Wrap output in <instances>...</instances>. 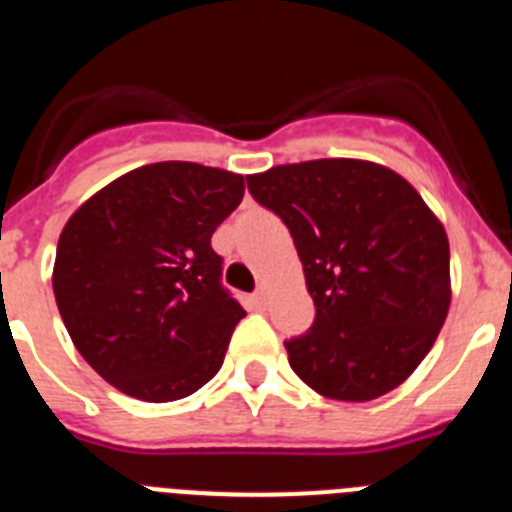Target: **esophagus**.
<instances>
[{"instance_id":"esophagus-1","label":"esophagus","mask_w":512,"mask_h":512,"mask_svg":"<svg viewBox=\"0 0 512 512\" xmlns=\"http://www.w3.org/2000/svg\"><path fill=\"white\" fill-rule=\"evenodd\" d=\"M251 303H253V308H264V305H266V292L264 290L253 292Z\"/></svg>"}]
</instances>
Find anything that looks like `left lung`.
<instances>
[{
    "instance_id": "1",
    "label": "left lung",
    "mask_w": 512,
    "mask_h": 512,
    "mask_svg": "<svg viewBox=\"0 0 512 512\" xmlns=\"http://www.w3.org/2000/svg\"><path fill=\"white\" fill-rule=\"evenodd\" d=\"M285 222L316 318L287 339L290 368L326 399L370 401L414 373L451 305V248L438 217L393 170L310 160L248 176Z\"/></svg>"
}]
</instances>
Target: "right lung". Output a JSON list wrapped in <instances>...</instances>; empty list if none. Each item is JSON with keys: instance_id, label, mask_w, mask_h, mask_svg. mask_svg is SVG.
<instances>
[{"instance_id": "right-lung-1", "label": "right lung", "mask_w": 512, "mask_h": 512, "mask_svg": "<svg viewBox=\"0 0 512 512\" xmlns=\"http://www.w3.org/2000/svg\"><path fill=\"white\" fill-rule=\"evenodd\" d=\"M243 191V176L173 160L116 178L69 217L56 305L77 352L111 386L163 404L220 370L246 310L222 285L212 233Z\"/></svg>"}]
</instances>
